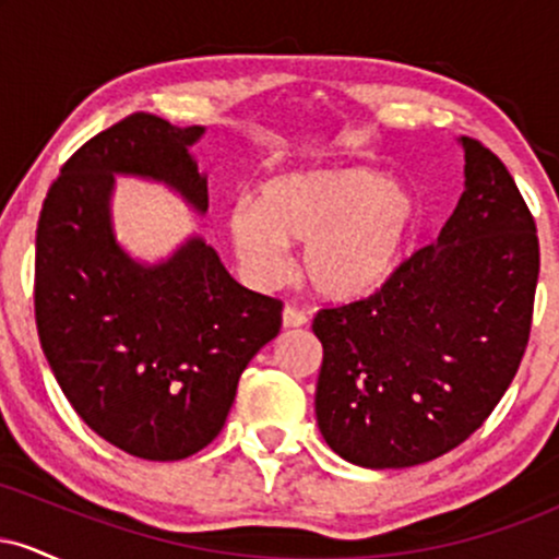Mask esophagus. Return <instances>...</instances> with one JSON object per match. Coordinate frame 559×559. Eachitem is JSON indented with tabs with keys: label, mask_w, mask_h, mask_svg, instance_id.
Listing matches in <instances>:
<instances>
[{
	"label": "esophagus",
	"mask_w": 559,
	"mask_h": 559,
	"mask_svg": "<svg viewBox=\"0 0 559 559\" xmlns=\"http://www.w3.org/2000/svg\"><path fill=\"white\" fill-rule=\"evenodd\" d=\"M307 312L297 310V307H284V329H299V325H307Z\"/></svg>",
	"instance_id": "34e87169"
}]
</instances>
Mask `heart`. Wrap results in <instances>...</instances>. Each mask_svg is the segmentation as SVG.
Masks as SVG:
<instances>
[{
    "instance_id": "obj_1",
    "label": "heart",
    "mask_w": 559,
    "mask_h": 559,
    "mask_svg": "<svg viewBox=\"0 0 559 559\" xmlns=\"http://www.w3.org/2000/svg\"><path fill=\"white\" fill-rule=\"evenodd\" d=\"M228 236L262 288L288 275L286 243H301L299 267L318 294L360 297L381 284L418 223V202L370 168L297 170L260 186L258 199L228 210Z\"/></svg>"
}]
</instances>
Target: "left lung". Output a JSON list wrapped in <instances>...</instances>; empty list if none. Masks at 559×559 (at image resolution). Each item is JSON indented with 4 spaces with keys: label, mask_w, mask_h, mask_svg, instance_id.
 I'll return each mask as SVG.
<instances>
[{
    "label": "left lung",
    "mask_w": 559,
    "mask_h": 559,
    "mask_svg": "<svg viewBox=\"0 0 559 559\" xmlns=\"http://www.w3.org/2000/svg\"><path fill=\"white\" fill-rule=\"evenodd\" d=\"M465 191L436 243L370 297L312 320L323 344L316 415L338 457L413 467L484 426L525 355L538 236L502 159L460 139Z\"/></svg>",
    "instance_id": "left-lung-1"
}]
</instances>
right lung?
<instances>
[{"label":"right lung","instance_id":"1","mask_svg":"<svg viewBox=\"0 0 559 559\" xmlns=\"http://www.w3.org/2000/svg\"><path fill=\"white\" fill-rule=\"evenodd\" d=\"M202 133L128 115L62 165L36 228V329L62 394L94 433L155 463L191 457L221 433L284 310L236 284L199 236L157 265L115 239V176L170 186L207 213V178L189 152Z\"/></svg>","mask_w":559,"mask_h":559}]
</instances>
